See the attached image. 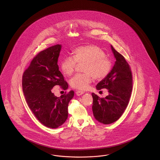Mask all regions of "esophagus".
<instances>
[{
  "label": "esophagus",
  "instance_id": "1",
  "mask_svg": "<svg viewBox=\"0 0 160 160\" xmlns=\"http://www.w3.org/2000/svg\"><path fill=\"white\" fill-rule=\"evenodd\" d=\"M84 92L83 91H77L76 92V95L77 96H80V95H83V94Z\"/></svg>",
  "mask_w": 160,
  "mask_h": 160
}]
</instances>
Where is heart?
I'll return each mask as SVG.
<instances>
[{
    "label": "heart",
    "mask_w": 160,
    "mask_h": 160,
    "mask_svg": "<svg viewBox=\"0 0 160 160\" xmlns=\"http://www.w3.org/2000/svg\"><path fill=\"white\" fill-rule=\"evenodd\" d=\"M72 54L73 57H65L62 60L60 67L63 74L70 76L75 71L77 62L85 63V73L77 74L71 80V85L75 89L86 90L91 83L93 77L97 80H102L110 72L112 63L98 46H81L76 48Z\"/></svg>",
    "instance_id": "heart-1"
}]
</instances>
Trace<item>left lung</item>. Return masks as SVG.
I'll use <instances>...</instances> for the list:
<instances>
[{
    "label": "left lung",
    "mask_w": 160,
    "mask_h": 160,
    "mask_svg": "<svg viewBox=\"0 0 160 160\" xmlns=\"http://www.w3.org/2000/svg\"><path fill=\"white\" fill-rule=\"evenodd\" d=\"M116 61L109 74L97 84V90L106 88L108 95L105 98L92 93V111L95 118L103 124L118 120L128 104L132 88V77L129 64L122 54L111 46Z\"/></svg>",
    "instance_id": "obj_1"
}]
</instances>
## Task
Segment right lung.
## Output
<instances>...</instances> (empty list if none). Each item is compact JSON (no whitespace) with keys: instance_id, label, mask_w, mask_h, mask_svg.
Here are the masks:
<instances>
[{"instance_id":"obj_1","label":"right lung","mask_w":160,"mask_h":160,"mask_svg":"<svg viewBox=\"0 0 160 160\" xmlns=\"http://www.w3.org/2000/svg\"><path fill=\"white\" fill-rule=\"evenodd\" d=\"M61 48L58 44L39 53L22 78L23 93L28 106L38 121L50 128H58L66 121L69 102L74 95L71 91L57 97L52 91L55 86L63 90L68 88L58 65Z\"/></svg>"}]
</instances>
